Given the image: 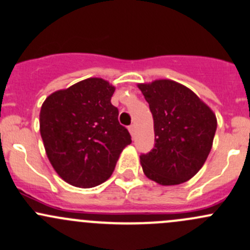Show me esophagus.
I'll use <instances>...</instances> for the list:
<instances>
[{
  "mask_svg": "<svg viewBox=\"0 0 250 250\" xmlns=\"http://www.w3.org/2000/svg\"><path fill=\"white\" fill-rule=\"evenodd\" d=\"M128 130H129V133L132 134V135H134V132H135V125H130L129 127H128Z\"/></svg>",
  "mask_w": 250,
  "mask_h": 250,
  "instance_id": "1",
  "label": "esophagus"
}]
</instances>
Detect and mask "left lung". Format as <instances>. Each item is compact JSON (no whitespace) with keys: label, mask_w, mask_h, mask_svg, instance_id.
Returning <instances> with one entry per match:
<instances>
[{"label":"left lung","mask_w":250,"mask_h":250,"mask_svg":"<svg viewBox=\"0 0 250 250\" xmlns=\"http://www.w3.org/2000/svg\"><path fill=\"white\" fill-rule=\"evenodd\" d=\"M154 123V148L140 156L147 178L160 186L187 182L206 162L217 129L211 107L190 88L169 79L138 83Z\"/></svg>","instance_id":"1"}]
</instances>
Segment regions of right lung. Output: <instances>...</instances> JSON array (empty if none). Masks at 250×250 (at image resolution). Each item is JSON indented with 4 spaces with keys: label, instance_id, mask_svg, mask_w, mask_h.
<instances>
[{
    "label": "right lung",
    "instance_id": "add662e5",
    "mask_svg": "<svg viewBox=\"0 0 250 250\" xmlns=\"http://www.w3.org/2000/svg\"><path fill=\"white\" fill-rule=\"evenodd\" d=\"M114 92L109 81L88 78L54 92L42 105L39 130L46 156L57 175L74 187L105 182L132 143L110 102Z\"/></svg>",
    "mask_w": 250,
    "mask_h": 250
}]
</instances>
